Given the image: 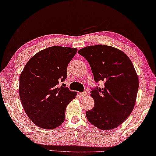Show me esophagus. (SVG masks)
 <instances>
[{
	"label": "esophagus",
	"instance_id": "esophagus-1",
	"mask_svg": "<svg viewBox=\"0 0 156 156\" xmlns=\"http://www.w3.org/2000/svg\"><path fill=\"white\" fill-rule=\"evenodd\" d=\"M86 95H87V93H86V91H83V92L80 93L81 97H82V98H84L85 96H86Z\"/></svg>",
	"mask_w": 156,
	"mask_h": 156
}]
</instances>
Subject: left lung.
<instances>
[{"label": "left lung", "instance_id": "1", "mask_svg": "<svg viewBox=\"0 0 156 156\" xmlns=\"http://www.w3.org/2000/svg\"><path fill=\"white\" fill-rule=\"evenodd\" d=\"M79 54L90 64L96 83L104 81L102 88H93L95 105L86 112L90 123L103 130L121 125L135 106L139 80L128 56L116 48L98 44L81 49Z\"/></svg>", "mask_w": 156, "mask_h": 156}]
</instances>
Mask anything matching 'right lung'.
I'll return each mask as SVG.
<instances>
[{
    "label": "right lung",
    "instance_id": "1",
    "mask_svg": "<svg viewBox=\"0 0 156 156\" xmlns=\"http://www.w3.org/2000/svg\"><path fill=\"white\" fill-rule=\"evenodd\" d=\"M76 48L54 46L35 54L23 68L19 93L23 109L38 127L51 130L65 120L68 105L76 93L58 86L67 77V67Z\"/></svg>",
    "mask_w": 156,
    "mask_h": 156
}]
</instances>
